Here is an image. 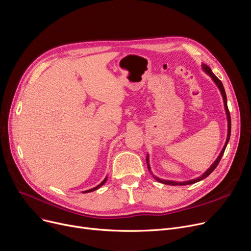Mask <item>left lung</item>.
Listing matches in <instances>:
<instances>
[{"label": "left lung", "mask_w": 251, "mask_h": 251, "mask_svg": "<svg viewBox=\"0 0 251 251\" xmlns=\"http://www.w3.org/2000/svg\"><path fill=\"white\" fill-rule=\"evenodd\" d=\"M202 69H203V71L207 74V75H209V77L212 79V81L216 84V86L219 87V89H220V91H221V93H222V96H223V100H224V105H225V110H226V120H227V135H226V144H225V146H224V148H223V150H222V151H221V154H220V156L216 158V160L213 162V164L207 169L201 176H199V177H197V178H194V179H191V180H188V181H182V182H176V181H173V180H165V179H161V178H159V177H157V176H155L154 174H152V176H154V178L157 180V181H159V182H162V183H164V184H170V186H184V184H192V183H195V182H198V181H200V180H202V179H204V178H206L207 176H209V174L216 168V166L219 165V163H220V161H221V159H222V157H223V155H224V152H225V150H226V145H227V143H228V140H230V136H231V116H230V112H228V108H227V103H226V91H225V88H224V85H223V83L221 82V80L216 77V75L212 73V71L210 70V68L208 67V65H206V64H202ZM147 164H148V168H149V171L151 172V167H150V164H149V155L147 156Z\"/></svg>", "instance_id": "1"}]
</instances>
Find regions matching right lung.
<instances>
[{
    "label": "right lung",
    "instance_id": "1",
    "mask_svg": "<svg viewBox=\"0 0 251 251\" xmlns=\"http://www.w3.org/2000/svg\"><path fill=\"white\" fill-rule=\"evenodd\" d=\"M106 179H107V177H105L100 184H99V186H96L95 188H93V189H90V190H87V191H84L83 193H90V192H93V191H95V190H97V189H100L101 186H102V184H104V182L106 181Z\"/></svg>",
    "mask_w": 251,
    "mask_h": 251
}]
</instances>
